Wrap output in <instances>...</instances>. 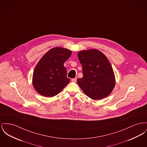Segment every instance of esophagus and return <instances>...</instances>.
Returning <instances> with one entry per match:
<instances>
[{"instance_id":"1","label":"esophagus","mask_w":147,"mask_h":147,"mask_svg":"<svg viewBox=\"0 0 147 147\" xmlns=\"http://www.w3.org/2000/svg\"><path fill=\"white\" fill-rule=\"evenodd\" d=\"M71 81H72L73 82H77V78H73V79H71Z\"/></svg>"}]
</instances>
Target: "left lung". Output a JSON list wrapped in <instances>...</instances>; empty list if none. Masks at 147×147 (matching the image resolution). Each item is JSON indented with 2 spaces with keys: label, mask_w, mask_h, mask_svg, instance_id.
<instances>
[{
  "label": "left lung",
  "mask_w": 147,
  "mask_h": 147,
  "mask_svg": "<svg viewBox=\"0 0 147 147\" xmlns=\"http://www.w3.org/2000/svg\"><path fill=\"white\" fill-rule=\"evenodd\" d=\"M78 57L83 76L77 83L83 92L94 100L109 95L115 86V76L105 55L97 49H89L79 52Z\"/></svg>",
  "instance_id": "1"
}]
</instances>
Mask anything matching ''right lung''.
<instances>
[{
	"instance_id": "1",
	"label": "right lung",
	"mask_w": 147,
	"mask_h": 147,
	"mask_svg": "<svg viewBox=\"0 0 147 147\" xmlns=\"http://www.w3.org/2000/svg\"><path fill=\"white\" fill-rule=\"evenodd\" d=\"M71 51L61 47L53 48L38 63L33 74V84L40 95L52 97L57 95L70 82L67 77L64 63Z\"/></svg>"
}]
</instances>
